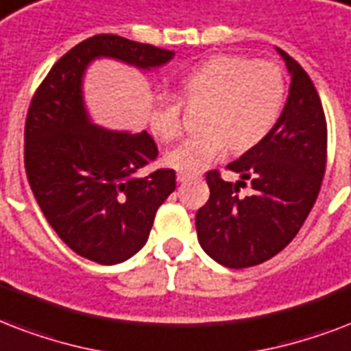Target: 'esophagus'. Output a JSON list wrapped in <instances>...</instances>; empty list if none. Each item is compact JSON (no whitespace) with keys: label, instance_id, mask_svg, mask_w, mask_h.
<instances>
[{"label":"esophagus","instance_id":"1","mask_svg":"<svg viewBox=\"0 0 351 351\" xmlns=\"http://www.w3.org/2000/svg\"><path fill=\"white\" fill-rule=\"evenodd\" d=\"M194 178H195V176H190V173H184V172L178 173L179 183H186V181H190V179H194Z\"/></svg>","mask_w":351,"mask_h":351}]
</instances>
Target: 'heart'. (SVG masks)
<instances>
[{"instance_id": "obj_1", "label": "heart", "mask_w": 351, "mask_h": 351, "mask_svg": "<svg viewBox=\"0 0 351 351\" xmlns=\"http://www.w3.org/2000/svg\"><path fill=\"white\" fill-rule=\"evenodd\" d=\"M286 82L278 65L234 54H218L179 80V100L205 104L203 133L167 152L165 162L173 170L199 173L227 154L247 152L260 145L276 124L284 106ZM178 99L156 95L148 108V126L162 143L181 135Z\"/></svg>"}]
</instances>
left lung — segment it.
Here are the masks:
<instances>
[{
  "label": "left lung",
  "mask_w": 351,
  "mask_h": 351,
  "mask_svg": "<svg viewBox=\"0 0 351 351\" xmlns=\"http://www.w3.org/2000/svg\"><path fill=\"white\" fill-rule=\"evenodd\" d=\"M291 75L282 115L260 145L229 165L241 181L206 172L210 197L195 214L203 251L230 269L252 267L278 254L313 208L326 170L328 130L322 102L297 60L276 47ZM249 178L255 192L243 198Z\"/></svg>",
  "instance_id": "1"
}]
</instances>
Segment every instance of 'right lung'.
<instances>
[{"instance_id": "add662e5", "label": "right lung", "mask_w": 351, "mask_h": 351, "mask_svg": "<svg viewBox=\"0 0 351 351\" xmlns=\"http://www.w3.org/2000/svg\"><path fill=\"white\" fill-rule=\"evenodd\" d=\"M97 58L154 69L173 51L97 34L67 51L32 97L25 121V172L49 225L71 251L102 265L145 247L157 208L176 190V172L141 168L156 161L148 132H111L91 122L82 80Z\"/></svg>"}]
</instances>
